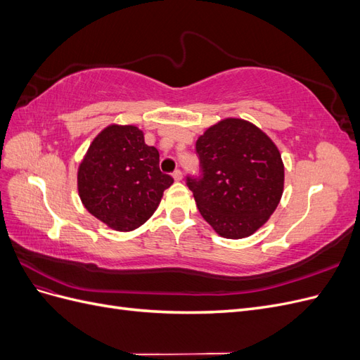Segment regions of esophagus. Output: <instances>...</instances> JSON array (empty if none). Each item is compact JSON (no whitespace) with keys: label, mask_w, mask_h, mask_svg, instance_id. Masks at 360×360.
<instances>
[{"label":"esophagus","mask_w":360,"mask_h":360,"mask_svg":"<svg viewBox=\"0 0 360 360\" xmlns=\"http://www.w3.org/2000/svg\"><path fill=\"white\" fill-rule=\"evenodd\" d=\"M172 179L176 180V181H181V179H183V176H181V171H179V169H177V171H174V172H172Z\"/></svg>","instance_id":"obj_1"}]
</instances>
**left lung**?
I'll use <instances>...</instances> for the list:
<instances>
[{
    "label": "left lung",
    "instance_id": "obj_1",
    "mask_svg": "<svg viewBox=\"0 0 360 360\" xmlns=\"http://www.w3.org/2000/svg\"><path fill=\"white\" fill-rule=\"evenodd\" d=\"M202 177H188L204 221L225 238H245L274 214L284 193V162L271 138L243 118L228 117L197 139Z\"/></svg>",
    "mask_w": 360,
    "mask_h": 360
}]
</instances>
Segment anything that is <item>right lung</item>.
I'll list each match as a JSON object with an SVG mask.
<instances>
[{"label":"right lung","mask_w":360,"mask_h":360,"mask_svg":"<svg viewBox=\"0 0 360 360\" xmlns=\"http://www.w3.org/2000/svg\"><path fill=\"white\" fill-rule=\"evenodd\" d=\"M174 183L159 169V151L135 124L112 123L94 136L78 168V193L96 219L129 233L146 224Z\"/></svg>","instance_id":"add662e5"}]
</instances>
